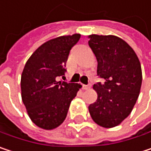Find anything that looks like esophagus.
Segmentation results:
<instances>
[{"mask_svg":"<svg viewBox=\"0 0 151 151\" xmlns=\"http://www.w3.org/2000/svg\"><path fill=\"white\" fill-rule=\"evenodd\" d=\"M83 89H84V90H88V89H90V85H83Z\"/></svg>","mask_w":151,"mask_h":151,"instance_id":"34e87169","label":"esophagus"}]
</instances>
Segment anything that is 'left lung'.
Masks as SVG:
<instances>
[{
    "label": "left lung",
    "instance_id": "obj_1",
    "mask_svg": "<svg viewBox=\"0 0 151 151\" xmlns=\"http://www.w3.org/2000/svg\"><path fill=\"white\" fill-rule=\"evenodd\" d=\"M88 37L98 62L97 75L104 79L93 85L98 98L88 106L89 113L98 125L113 128L130 114L136 104L142 80L141 64L122 38L111 35Z\"/></svg>",
    "mask_w": 151,
    "mask_h": 151
}]
</instances>
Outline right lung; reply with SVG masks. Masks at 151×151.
Masks as SVG:
<instances>
[{"label": "right lung", "mask_w": 151, "mask_h": 151, "mask_svg": "<svg viewBox=\"0 0 151 151\" xmlns=\"http://www.w3.org/2000/svg\"><path fill=\"white\" fill-rule=\"evenodd\" d=\"M79 34L49 40L30 56L21 78L22 99L31 121L39 128L53 129L65 121L80 85L58 81L65 77V64Z\"/></svg>", "instance_id": "1"}]
</instances>
